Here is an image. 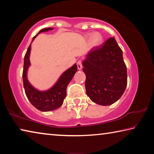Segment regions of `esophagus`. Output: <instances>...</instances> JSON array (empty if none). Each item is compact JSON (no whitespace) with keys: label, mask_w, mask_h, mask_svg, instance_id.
<instances>
[{"label":"esophagus","mask_w":154,"mask_h":154,"mask_svg":"<svg viewBox=\"0 0 154 154\" xmlns=\"http://www.w3.org/2000/svg\"><path fill=\"white\" fill-rule=\"evenodd\" d=\"M77 68L79 70H81L82 69V60H78L77 62Z\"/></svg>","instance_id":"esophagus-1"}]
</instances>
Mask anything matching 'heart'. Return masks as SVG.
<instances>
[{"label": "heart", "instance_id": "obj_1", "mask_svg": "<svg viewBox=\"0 0 154 154\" xmlns=\"http://www.w3.org/2000/svg\"><path fill=\"white\" fill-rule=\"evenodd\" d=\"M91 44L93 47H97L100 45L103 42V36L100 33L96 32L92 35L91 38Z\"/></svg>", "mask_w": 154, "mask_h": 154}]
</instances>
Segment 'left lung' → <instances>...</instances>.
Segmentation results:
<instances>
[{
    "label": "left lung",
    "instance_id": "8db88e82",
    "mask_svg": "<svg viewBox=\"0 0 154 154\" xmlns=\"http://www.w3.org/2000/svg\"><path fill=\"white\" fill-rule=\"evenodd\" d=\"M83 66L86 94L94 103L110 105L121 98L127 85V69L114 37L93 48Z\"/></svg>",
    "mask_w": 154,
    "mask_h": 154
}]
</instances>
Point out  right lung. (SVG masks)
<instances>
[{
	"label": "right lung",
	"mask_w": 154,
	"mask_h": 154,
	"mask_svg": "<svg viewBox=\"0 0 154 154\" xmlns=\"http://www.w3.org/2000/svg\"><path fill=\"white\" fill-rule=\"evenodd\" d=\"M53 29L52 28H46L41 30L37 35L34 36L32 42L38 34L47 32ZM31 42V43H32ZM31 43L28 47L24 56V69H23V83L26 95L30 103L35 108L41 111H51L58 109L62 106L64 99L66 96V88L69 83L77 71V66L75 64L73 66L64 72L59 78L55 85L47 91H38L30 85L27 79V71L30 65L29 57L31 50Z\"/></svg>",
	"instance_id": "add662e5"
}]
</instances>
